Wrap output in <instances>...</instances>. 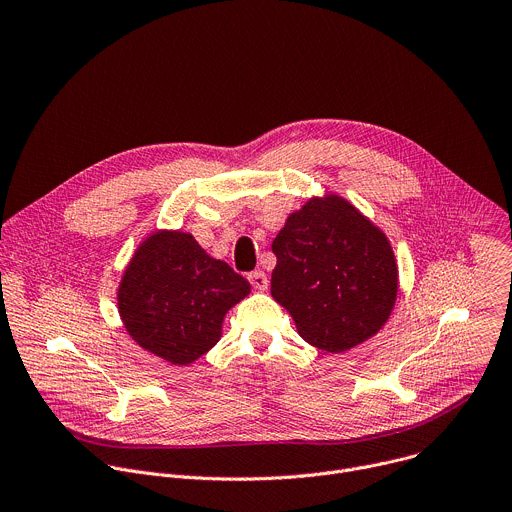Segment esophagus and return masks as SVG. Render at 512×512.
Segmentation results:
<instances>
[{
  "label": "esophagus",
  "mask_w": 512,
  "mask_h": 512,
  "mask_svg": "<svg viewBox=\"0 0 512 512\" xmlns=\"http://www.w3.org/2000/svg\"><path fill=\"white\" fill-rule=\"evenodd\" d=\"M249 281H251V285H253L255 289H259V291H265L267 285H269V279H267V275H265L263 271H253V273H249Z\"/></svg>",
  "instance_id": "esophagus-1"
}]
</instances>
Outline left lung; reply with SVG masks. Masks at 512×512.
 Segmentation results:
<instances>
[{
	"label": "left lung",
	"mask_w": 512,
	"mask_h": 512,
	"mask_svg": "<svg viewBox=\"0 0 512 512\" xmlns=\"http://www.w3.org/2000/svg\"><path fill=\"white\" fill-rule=\"evenodd\" d=\"M271 249V295L313 348L348 352L390 319L398 297L394 249L344 197H311L287 217Z\"/></svg>",
	"instance_id": "8db88e82"
}]
</instances>
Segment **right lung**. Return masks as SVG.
<instances>
[{
    "mask_svg": "<svg viewBox=\"0 0 512 512\" xmlns=\"http://www.w3.org/2000/svg\"><path fill=\"white\" fill-rule=\"evenodd\" d=\"M249 293V281L191 233L160 229L136 247L116 301L128 335L144 352L189 366L219 342L227 311Z\"/></svg>",
    "mask_w": 512,
    "mask_h": 512,
    "instance_id": "add662e5",
    "label": "right lung"
}]
</instances>
